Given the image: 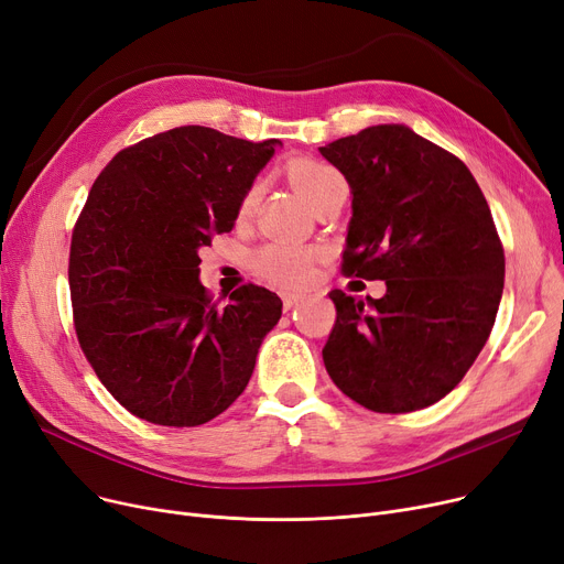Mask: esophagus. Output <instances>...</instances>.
<instances>
[{"mask_svg":"<svg viewBox=\"0 0 564 564\" xmlns=\"http://www.w3.org/2000/svg\"><path fill=\"white\" fill-rule=\"evenodd\" d=\"M305 296L303 293H293V291H284L282 293V305H284V310H291V307H296L301 301H303Z\"/></svg>","mask_w":564,"mask_h":564,"instance_id":"1","label":"esophagus"}]
</instances>
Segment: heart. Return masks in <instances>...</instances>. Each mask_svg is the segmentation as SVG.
<instances>
[{
    "instance_id": "1",
    "label": "heart",
    "mask_w": 564,
    "mask_h": 564,
    "mask_svg": "<svg viewBox=\"0 0 564 564\" xmlns=\"http://www.w3.org/2000/svg\"><path fill=\"white\" fill-rule=\"evenodd\" d=\"M286 176L293 185V191H296L310 206L333 181L341 178L337 170L318 163V160H312V158L291 160L286 167ZM254 199H257V185H252L246 193L243 202H240L238 206L240 218L248 216L252 210ZM318 257L321 252L316 248L273 240V243H265L250 254V268L261 280L271 282L280 289H296L312 280L314 263L318 261Z\"/></svg>"
}]
</instances>
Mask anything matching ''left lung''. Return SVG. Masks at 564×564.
I'll return each mask as SVG.
<instances>
[{
  "mask_svg": "<svg viewBox=\"0 0 564 564\" xmlns=\"http://www.w3.org/2000/svg\"><path fill=\"white\" fill-rule=\"evenodd\" d=\"M351 185L341 273L386 296L330 291L333 383L377 413H411L459 386L487 344L505 284L489 204L457 155L406 126H369L318 149Z\"/></svg>",
  "mask_w": 564,
  "mask_h": 564,
  "instance_id": "left-lung-1",
  "label": "left lung"
}]
</instances>
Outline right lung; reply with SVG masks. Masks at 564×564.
<instances>
[{
    "mask_svg": "<svg viewBox=\"0 0 564 564\" xmlns=\"http://www.w3.org/2000/svg\"><path fill=\"white\" fill-rule=\"evenodd\" d=\"M275 144L181 126L119 151L91 185L70 238L73 324L96 377L132 415L197 426L246 390L282 301L243 284L213 303L199 248L231 231Z\"/></svg>",
    "mask_w": 564,
    "mask_h": 564,
    "instance_id": "1",
    "label": "right lung"
}]
</instances>
